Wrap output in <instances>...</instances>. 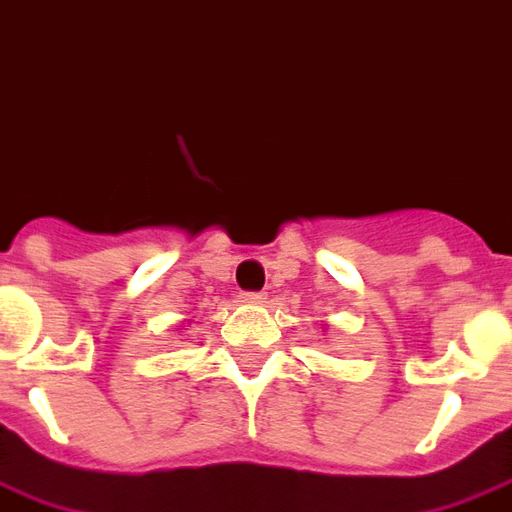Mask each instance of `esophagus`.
<instances>
[{
  "label": "esophagus",
  "mask_w": 512,
  "mask_h": 512,
  "mask_svg": "<svg viewBox=\"0 0 512 512\" xmlns=\"http://www.w3.org/2000/svg\"><path fill=\"white\" fill-rule=\"evenodd\" d=\"M241 298H244L246 304H260V301H263V293H244Z\"/></svg>",
  "instance_id": "1"
}]
</instances>
